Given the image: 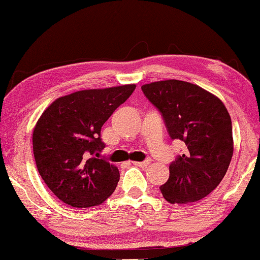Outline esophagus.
<instances>
[{
  "mask_svg": "<svg viewBox=\"0 0 260 260\" xmlns=\"http://www.w3.org/2000/svg\"><path fill=\"white\" fill-rule=\"evenodd\" d=\"M150 160H144V161H141V162H137V161H135V162H133L135 166H138V167H147L148 165H149Z\"/></svg>",
  "mask_w": 260,
  "mask_h": 260,
  "instance_id": "obj_1",
  "label": "esophagus"
}]
</instances>
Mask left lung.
Segmentation results:
<instances>
[{
  "label": "left lung",
  "mask_w": 260,
  "mask_h": 260,
  "mask_svg": "<svg viewBox=\"0 0 260 260\" xmlns=\"http://www.w3.org/2000/svg\"><path fill=\"white\" fill-rule=\"evenodd\" d=\"M141 88L160 111L170 137L186 146L171 162L161 193L172 204L201 201L221 183L233 156L227 109L214 94L185 81H157Z\"/></svg>",
  "instance_id": "left-lung-1"
}]
</instances>
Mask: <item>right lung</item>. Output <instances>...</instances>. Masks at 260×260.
<instances>
[{
    "mask_svg": "<svg viewBox=\"0 0 260 260\" xmlns=\"http://www.w3.org/2000/svg\"><path fill=\"white\" fill-rule=\"evenodd\" d=\"M136 88L124 85L60 96L44 111L33 130V154L40 177L56 197L74 208L96 207L119 181L106 159L101 127Z\"/></svg>",
    "mask_w": 260,
    "mask_h": 260,
    "instance_id": "right-lung-1",
    "label": "right lung"
}]
</instances>
